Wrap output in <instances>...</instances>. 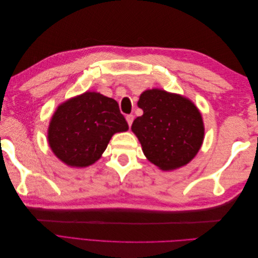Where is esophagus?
<instances>
[{
  "label": "esophagus",
  "mask_w": 258,
  "mask_h": 258,
  "mask_svg": "<svg viewBox=\"0 0 258 258\" xmlns=\"http://www.w3.org/2000/svg\"><path fill=\"white\" fill-rule=\"evenodd\" d=\"M134 119H135V116L134 115H127L126 116V120H127V122L129 124V127L131 126L132 122H134Z\"/></svg>",
  "instance_id": "34e87169"
}]
</instances>
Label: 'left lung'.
Masks as SVG:
<instances>
[{
	"mask_svg": "<svg viewBox=\"0 0 258 258\" xmlns=\"http://www.w3.org/2000/svg\"><path fill=\"white\" fill-rule=\"evenodd\" d=\"M143 115L131 130L141 143L147 160L162 171L189 163L204 143L205 123L199 108L182 95L153 88L138 101Z\"/></svg>",
	"mask_w": 258,
	"mask_h": 258,
	"instance_id": "8db88e82",
	"label": "left lung"
}]
</instances>
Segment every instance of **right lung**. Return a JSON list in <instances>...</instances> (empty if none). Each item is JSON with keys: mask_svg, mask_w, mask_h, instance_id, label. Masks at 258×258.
I'll return each instance as SVG.
<instances>
[{"mask_svg": "<svg viewBox=\"0 0 258 258\" xmlns=\"http://www.w3.org/2000/svg\"><path fill=\"white\" fill-rule=\"evenodd\" d=\"M128 129L114 99L86 91L58 105L49 121L47 141L60 161L86 168L101 158L115 134Z\"/></svg>", "mask_w": 258, "mask_h": 258, "instance_id": "1", "label": "right lung"}]
</instances>
